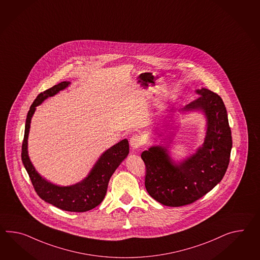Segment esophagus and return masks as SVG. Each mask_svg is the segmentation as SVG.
<instances>
[{
    "label": "esophagus",
    "instance_id": "esophagus-1",
    "mask_svg": "<svg viewBox=\"0 0 260 260\" xmlns=\"http://www.w3.org/2000/svg\"><path fill=\"white\" fill-rule=\"evenodd\" d=\"M129 145L133 149H138L143 145V139L138 134H133L129 140Z\"/></svg>",
    "mask_w": 260,
    "mask_h": 260
}]
</instances>
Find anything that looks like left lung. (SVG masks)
Returning a JSON list of instances; mask_svg holds the SVG:
<instances>
[{
	"instance_id": "8db88e82",
	"label": "left lung",
	"mask_w": 260,
	"mask_h": 260,
	"mask_svg": "<svg viewBox=\"0 0 260 260\" xmlns=\"http://www.w3.org/2000/svg\"><path fill=\"white\" fill-rule=\"evenodd\" d=\"M196 92L199 96L180 111H201L207 118L205 141L197 152L180 162L172 159L165 146H151L141 155L147 192L168 207L189 205L204 197L222 180L229 165L232 136L223 102L209 89Z\"/></svg>"
}]
</instances>
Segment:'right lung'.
I'll use <instances>...</instances> for the list:
<instances>
[{
	"label": "right lung",
	"instance_id": "add662e5",
	"mask_svg": "<svg viewBox=\"0 0 260 260\" xmlns=\"http://www.w3.org/2000/svg\"><path fill=\"white\" fill-rule=\"evenodd\" d=\"M70 82H62L40 93L32 102L26 118L24 139L21 148V159L38 197L58 209L72 212H84L99 206L106 196L109 180L129 152L127 139L122 140L110 147L96 160L88 176L79 183L58 186L47 181L36 171L28 156V135L36 107L46 99L56 95L67 88Z\"/></svg>",
	"mask_w": 260,
	"mask_h": 260
}]
</instances>
